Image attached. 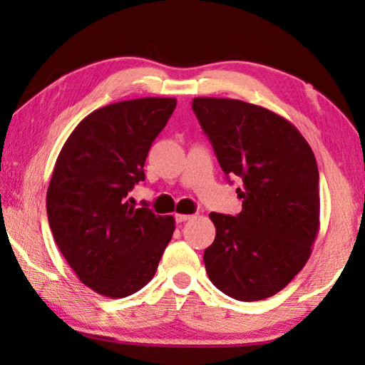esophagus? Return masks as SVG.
I'll list each match as a JSON object with an SVG mask.
<instances>
[{"mask_svg":"<svg viewBox=\"0 0 365 365\" xmlns=\"http://www.w3.org/2000/svg\"><path fill=\"white\" fill-rule=\"evenodd\" d=\"M193 215H188V214H175V220L178 222V224H182V222H187L190 220Z\"/></svg>","mask_w":365,"mask_h":365,"instance_id":"1","label":"esophagus"}]
</instances>
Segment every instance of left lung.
I'll use <instances>...</instances> for the list:
<instances>
[{
  "mask_svg": "<svg viewBox=\"0 0 365 365\" xmlns=\"http://www.w3.org/2000/svg\"><path fill=\"white\" fill-rule=\"evenodd\" d=\"M193 110L227 177L243 188L242 212H211L209 280L238 301L285 288L304 267L319 233V169L304 137L285 117L228 98H195Z\"/></svg>",
  "mask_w": 365,
  "mask_h": 365,
  "instance_id": "left-lung-1",
  "label": "left lung"
}]
</instances>
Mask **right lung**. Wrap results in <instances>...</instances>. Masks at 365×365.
I'll return each mask as SVG.
<instances>
[{
  "mask_svg": "<svg viewBox=\"0 0 365 365\" xmlns=\"http://www.w3.org/2000/svg\"><path fill=\"white\" fill-rule=\"evenodd\" d=\"M175 106V98H138L96 109L73 128L54 164L46 193L54 242L80 282L106 298L143 288L175 230L172 215L128 201Z\"/></svg>",
  "mask_w": 365,
  "mask_h": 365,
  "instance_id": "1",
  "label": "right lung"
}]
</instances>
